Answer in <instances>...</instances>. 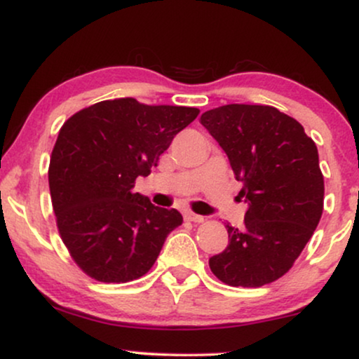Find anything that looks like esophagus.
I'll use <instances>...</instances> for the list:
<instances>
[{"label":"esophagus","instance_id":"obj_1","mask_svg":"<svg viewBox=\"0 0 359 359\" xmlns=\"http://www.w3.org/2000/svg\"><path fill=\"white\" fill-rule=\"evenodd\" d=\"M185 219H187V222H192V223H202L205 218L202 217V215L187 212V213H185Z\"/></svg>","mask_w":359,"mask_h":359}]
</instances>
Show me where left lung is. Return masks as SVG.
<instances>
[{
  "label": "left lung",
  "mask_w": 359,
  "mask_h": 359,
  "mask_svg": "<svg viewBox=\"0 0 359 359\" xmlns=\"http://www.w3.org/2000/svg\"><path fill=\"white\" fill-rule=\"evenodd\" d=\"M200 123L226 152L245 226L226 224L228 246L210 269L233 287H261L283 277L312 238L323 212L318 151L297 119L267 104H224Z\"/></svg>",
  "instance_id": "1"
}]
</instances>
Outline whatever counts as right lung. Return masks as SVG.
<instances>
[{"mask_svg":"<svg viewBox=\"0 0 359 359\" xmlns=\"http://www.w3.org/2000/svg\"><path fill=\"white\" fill-rule=\"evenodd\" d=\"M200 109L104 100L80 109L60 128L49 164L57 228L72 259L100 283L140 279L154 266L177 210L133 192Z\"/></svg>","mask_w":359,"mask_h":359,"instance_id":"obj_1","label":"right lung"}]
</instances>
